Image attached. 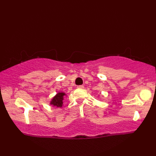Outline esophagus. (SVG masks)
I'll return each instance as SVG.
<instances>
[{
	"label": "esophagus",
	"instance_id": "esophagus-1",
	"mask_svg": "<svg viewBox=\"0 0 156 156\" xmlns=\"http://www.w3.org/2000/svg\"><path fill=\"white\" fill-rule=\"evenodd\" d=\"M77 88H78V89H83L84 88V86L83 85H78V86H77Z\"/></svg>",
	"mask_w": 156,
	"mask_h": 156
}]
</instances>
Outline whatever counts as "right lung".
I'll list each match as a JSON object with an SVG mask.
<instances>
[{"label": "right lung", "mask_w": 156, "mask_h": 156, "mask_svg": "<svg viewBox=\"0 0 156 156\" xmlns=\"http://www.w3.org/2000/svg\"><path fill=\"white\" fill-rule=\"evenodd\" d=\"M65 96V93H62V92H59V93H58L56 96L53 98V99L51 100L50 104L54 107H61L62 106V104H63V102H62L63 98H64Z\"/></svg>", "instance_id": "obj_1"}]
</instances>
